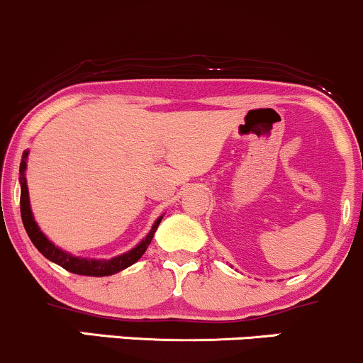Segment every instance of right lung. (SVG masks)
<instances>
[{"mask_svg":"<svg viewBox=\"0 0 363 363\" xmlns=\"http://www.w3.org/2000/svg\"><path fill=\"white\" fill-rule=\"evenodd\" d=\"M27 156L28 152H23V157H21L20 163V180H21V194H20V212H21V220H23L25 231H27L30 241L33 242V246L40 251L42 255L50 262L57 263L61 265L64 270L71 272V274L76 275H88V277H106V275H113L117 272L123 270V268L130 267L132 263H135L138 259L143 257L144 251L147 250V246L151 245L152 236H155L157 225H160L161 219L156 220L152 229L149 231L146 236V240H143L135 246L134 250H130L129 253L121 255V257L112 258V259H86V258H78V257H71L67 255L66 251L59 250L57 246H54L47 238L42 234L40 229L35 220H33L32 211H30V202H28V190H27V182H25V168H27Z\"/></svg>","mask_w":363,"mask_h":363,"instance_id":"obj_1","label":"right lung"}]
</instances>
